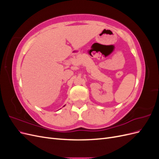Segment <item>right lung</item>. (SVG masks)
<instances>
[{"mask_svg":"<svg viewBox=\"0 0 159 159\" xmlns=\"http://www.w3.org/2000/svg\"><path fill=\"white\" fill-rule=\"evenodd\" d=\"M64 106H65V105H64Z\"/></svg>","mask_w":159,"mask_h":159,"instance_id":"1","label":"right lung"}]
</instances>
